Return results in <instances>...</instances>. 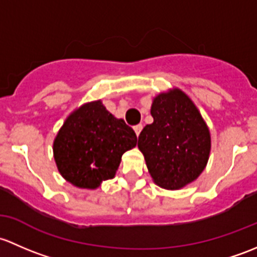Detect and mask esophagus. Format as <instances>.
<instances>
[{
  "instance_id": "esophagus-1",
  "label": "esophagus",
  "mask_w": 257,
  "mask_h": 257,
  "mask_svg": "<svg viewBox=\"0 0 257 257\" xmlns=\"http://www.w3.org/2000/svg\"><path fill=\"white\" fill-rule=\"evenodd\" d=\"M142 128H144V126H142L141 123H140V125H136V126H135L134 130H135V132H136V135H137V136H139V135H140V132L142 131Z\"/></svg>"
}]
</instances>
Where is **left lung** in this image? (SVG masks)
I'll use <instances>...</instances> for the list:
<instances>
[{
	"instance_id": "8db88e82",
	"label": "left lung",
	"mask_w": 257,
	"mask_h": 257,
	"mask_svg": "<svg viewBox=\"0 0 257 257\" xmlns=\"http://www.w3.org/2000/svg\"><path fill=\"white\" fill-rule=\"evenodd\" d=\"M153 122L139 136L148 173L158 187L178 190L202 174L210 155V131L202 113L181 89L160 92L152 100Z\"/></svg>"
}]
</instances>
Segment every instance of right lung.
I'll list each match as a JSON object with an SVG mask.
<instances>
[{"label": "right lung", "mask_w": 257, "mask_h": 257, "mask_svg": "<svg viewBox=\"0 0 257 257\" xmlns=\"http://www.w3.org/2000/svg\"><path fill=\"white\" fill-rule=\"evenodd\" d=\"M136 144L134 130L110 113L101 100H95L65 118L53 142V156L65 181L83 189H96L115 177L122 155Z\"/></svg>", "instance_id": "add662e5"}]
</instances>
